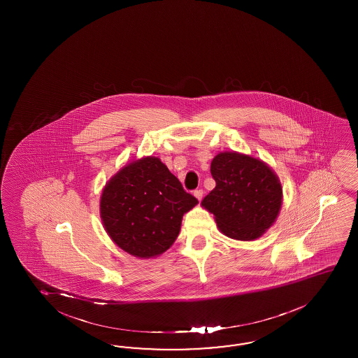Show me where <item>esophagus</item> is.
I'll use <instances>...</instances> for the list:
<instances>
[{"label": "esophagus", "mask_w": 358, "mask_h": 358, "mask_svg": "<svg viewBox=\"0 0 358 358\" xmlns=\"http://www.w3.org/2000/svg\"><path fill=\"white\" fill-rule=\"evenodd\" d=\"M194 196L198 199V201H202V198H203V190H202V189L195 190Z\"/></svg>", "instance_id": "34e87169"}]
</instances>
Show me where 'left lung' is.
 Returning <instances> with one entry per match:
<instances>
[{
	"mask_svg": "<svg viewBox=\"0 0 358 358\" xmlns=\"http://www.w3.org/2000/svg\"><path fill=\"white\" fill-rule=\"evenodd\" d=\"M217 186L202 207L228 238L253 241L271 228L282 206V185L266 163L240 152H219L211 162Z\"/></svg>",
	"mask_w": 358,
	"mask_h": 358,
	"instance_id": "8db88e82",
	"label": "left lung"
}]
</instances>
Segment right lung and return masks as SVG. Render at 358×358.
Wrapping results in <instances>:
<instances>
[{"label": "right lung", "instance_id": "1", "mask_svg": "<svg viewBox=\"0 0 358 358\" xmlns=\"http://www.w3.org/2000/svg\"><path fill=\"white\" fill-rule=\"evenodd\" d=\"M196 203L159 157L144 156L126 164L103 186L99 215L120 250L155 259L173 245L184 214Z\"/></svg>", "mask_w": 358, "mask_h": 358}]
</instances>
